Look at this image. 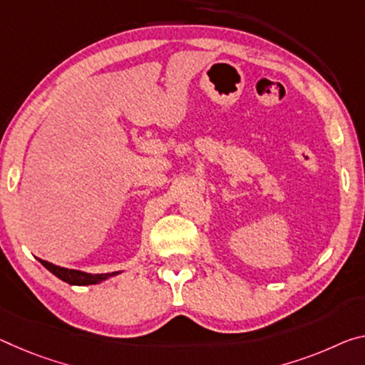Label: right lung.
I'll return each instance as SVG.
<instances>
[{
  "instance_id": "obj_1",
  "label": "right lung",
  "mask_w": 365,
  "mask_h": 365,
  "mask_svg": "<svg viewBox=\"0 0 365 365\" xmlns=\"http://www.w3.org/2000/svg\"><path fill=\"white\" fill-rule=\"evenodd\" d=\"M37 259L50 271V273H53L56 277H60L61 281H65V282H68V284H73V286L99 284V282L106 281V279H108V277H112V276L120 273V271H117V273H107V274H91V273H84V271H79V269L61 268V266L48 263V262H45V259H40V258H37Z\"/></svg>"
}]
</instances>
